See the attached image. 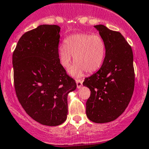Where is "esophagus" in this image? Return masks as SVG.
I'll list each match as a JSON object with an SVG mask.
<instances>
[{
  "instance_id": "obj_1",
  "label": "esophagus",
  "mask_w": 149,
  "mask_h": 149,
  "mask_svg": "<svg viewBox=\"0 0 149 149\" xmlns=\"http://www.w3.org/2000/svg\"><path fill=\"white\" fill-rule=\"evenodd\" d=\"M76 85H77L78 88H80L82 86V85H83V82H82V81L80 80V79H77V80H76Z\"/></svg>"
}]
</instances>
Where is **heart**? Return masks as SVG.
I'll list each match as a JSON object with an SVG mask.
<instances>
[{"mask_svg":"<svg viewBox=\"0 0 149 149\" xmlns=\"http://www.w3.org/2000/svg\"><path fill=\"white\" fill-rule=\"evenodd\" d=\"M65 42V45H62L58 48V58L63 67L68 68L74 56L76 63L69 70V73L73 77H81L85 71L94 73L102 65L106 49L104 42L100 36L73 34L68 37Z\"/></svg>","mask_w":149,"mask_h":149,"instance_id":"b5f03b06","label":"heart"}]
</instances>
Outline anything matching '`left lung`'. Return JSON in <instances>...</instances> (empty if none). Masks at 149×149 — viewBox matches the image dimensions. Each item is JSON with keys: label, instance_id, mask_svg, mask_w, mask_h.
I'll list each match as a JSON object with an SVG mask.
<instances>
[{"label": "left lung", "instance_id": "left-lung-1", "mask_svg": "<svg viewBox=\"0 0 149 149\" xmlns=\"http://www.w3.org/2000/svg\"><path fill=\"white\" fill-rule=\"evenodd\" d=\"M105 45V57L100 70L86 78L84 86L91 91L86 113L91 121L105 123L116 120L125 110L135 85L131 47L119 31L96 25Z\"/></svg>", "mask_w": 149, "mask_h": 149}]
</instances>
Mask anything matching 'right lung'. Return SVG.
Returning a JSON list of instances; mask_svg holds the SVG:
<instances>
[{
  "instance_id": "1",
  "label": "right lung",
  "mask_w": 149,
  "mask_h": 149,
  "mask_svg": "<svg viewBox=\"0 0 149 149\" xmlns=\"http://www.w3.org/2000/svg\"><path fill=\"white\" fill-rule=\"evenodd\" d=\"M60 31L58 25L43 24L24 33L12 58L19 102L33 120L48 126L65 121L68 94L76 88L58 58Z\"/></svg>"
}]
</instances>
